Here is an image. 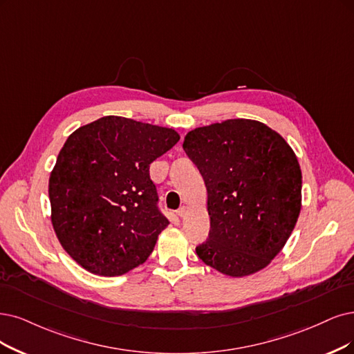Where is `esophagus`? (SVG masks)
Here are the masks:
<instances>
[{"label": "esophagus", "mask_w": 354, "mask_h": 354, "mask_svg": "<svg viewBox=\"0 0 354 354\" xmlns=\"http://www.w3.org/2000/svg\"><path fill=\"white\" fill-rule=\"evenodd\" d=\"M187 213H188V208H187V207H180L179 210H178V216H179V217H185Z\"/></svg>", "instance_id": "1"}]
</instances>
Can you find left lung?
Wrapping results in <instances>:
<instances>
[{"mask_svg":"<svg viewBox=\"0 0 354 354\" xmlns=\"http://www.w3.org/2000/svg\"><path fill=\"white\" fill-rule=\"evenodd\" d=\"M182 147L207 188L208 239L203 263L229 277L266 268L283 250L302 208V170L287 141L254 120L195 128Z\"/></svg>","mask_w":354,"mask_h":354,"instance_id":"8db88e82","label":"left lung"}]
</instances>
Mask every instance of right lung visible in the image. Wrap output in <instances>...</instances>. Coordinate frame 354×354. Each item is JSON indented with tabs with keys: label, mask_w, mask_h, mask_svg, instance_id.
<instances>
[{
	"label": "right lung",
	"mask_w": 354,
	"mask_h": 354,
	"mask_svg": "<svg viewBox=\"0 0 354 354\" xmlns=\"http://www.w3.org/2000/svg\"><path fill=\"white\" fill-rule=\"evenodd\" d=\"M172 128L103 116L77 128L49 176L50 221L78 266L104 277L146 263L169 225L150 163L179 141Z\"/></svg>",
	"instance_id": "add662e5"
}]
</instances>
